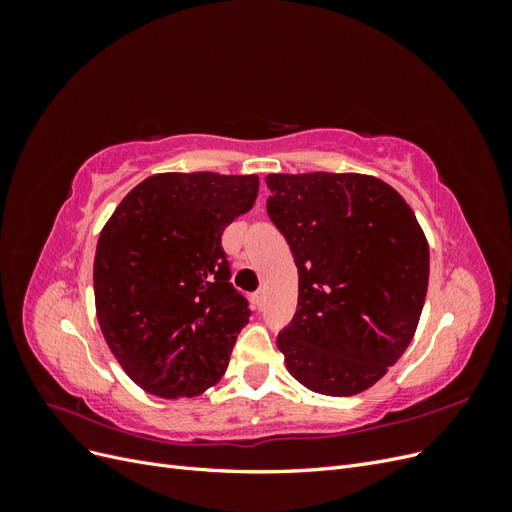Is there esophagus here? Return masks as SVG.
Instances as JSON below:
<instances>
[{"label": "esophagus", "mask_w": 512, "mask_h": 512, "mask_svg": "<svg viewBox=\"0 0 512 512\" xmlns=\"http://www.w3.org/2000/svg\"><path fill=\"white\" fill-rule=\"evenodd\" d=\"M252 301H254V305H256L258 309H262V305H265V290H256V292L252 294Z\"/></svg>", "instance_id": "obj_1"}]
</instances>
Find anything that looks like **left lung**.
<instances>
[{"label":"left lung","mask_w":512,"mask_h":512,"mask_svg":"<svg viewBox=\"0 0 512 512\" xmlns=\"http://www.w3.org/2000/svg\"><path fill=\"white\" fill-rule=\"evenodd\" d=\"M267 185V213L299 269L297 314L277 348L309 391L361 393L414 337L429 282L423 230L376 177L269 175Z\"/></svg>","instance_id":"8db88e82"}]
</instances>
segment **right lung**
<instances>
[{
	"instance_id": "obj_1",
	"label": "right lung",
	"mask_w": 512,
	"mask_h": 512,
	"mask_svg": "<svg viewBox=\"0 0 512 512\" xmlns=\"http://www.w3.org/2000/svg\"><path fill=\"white\" fill-rule=\"evenodd\" d=\"M256 194V175H153L100 232L98 322L115 359L145 391L194 397L224 376L252 309L230 282L222 232L252 209Z\"/></svg>"
}]
</instances>
